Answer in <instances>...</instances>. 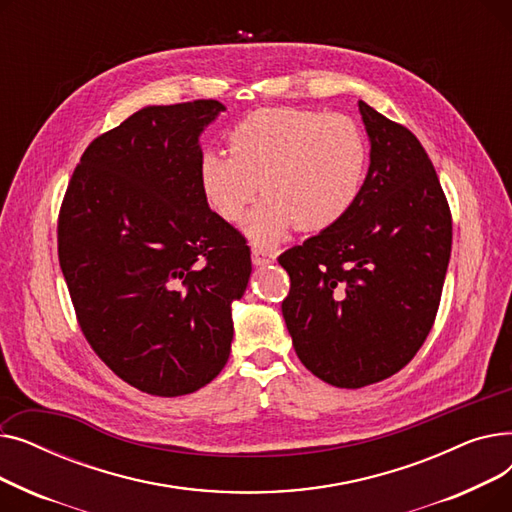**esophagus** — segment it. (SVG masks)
Masks as SVG:
<instances>
[{"label":"esophagus","mask_w":512,"mask_h":512,"mask_svg":"<svg viewBox=\"0 0 512 512\" xmlns=\"http://www.w3.org/2000/svg\"><path fill=\"white\" fill-rule=\"evenodd\" d=\"M251 259H253V265H267V263H272L276 259V255L272 251L261 249V247H253Z\"/></svg>","instance_id":"1"}]
</instances>
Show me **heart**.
<instances>
[{
    "label": "heart",
    "instance_id": "1",
    "mask_svg": "<svg viewBox=\"0 0 512 512\" xmlns=\"http://www.w3.org/2000/svg\"><path fill=\"white\" fill-rule=\"evenodd\" d=\"M226 141L228 153L209 151L201 159V193L224 222L238 224L261 182L267 197L247 226L259 245H274L297 226L328 230L363 193L369 145L348 116L263 107L238 120Z\"/></svg>",
    "mask_w": 512,
    "mask_h": 512
}]
</instances>
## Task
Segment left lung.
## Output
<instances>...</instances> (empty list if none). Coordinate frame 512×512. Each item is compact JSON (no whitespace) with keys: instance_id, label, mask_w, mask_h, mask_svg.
I'll return each instance as SVG.
<instances>
[{"instance_id":"8db88e82","label":"left lung","mask_w":512,"mask_h":512,"mask_svg":"<svg viewBox=\"0 0 512 512\" xmlns=\"http://www.w3.org/2000/svg\"><path fill=\"white\" fill-rule=\"evenodd\" d=\"M371 141L363 193L344 220L284 251L282 301L301 363L336 388L405 367L432 332L452 249V215L415 134L359 101Z\"/></svg>"}]
</instances>
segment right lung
<instances>
[{"instance_id": "obj_1", "label": "right lung", "mask_w": 512, "mask_h": 512, "mask_svg": "<svg viewBox=\"0 0 512 512\" xmlns=\"http://www.w3.org/2000/svg\"><path fill=\"white\" fill-rule=\"evenodd\" d=\"M215 99L149 105L85 149L58 215L76 321L120 380L191 394L230 355L232 301L251 276L247 238L211 211L199 134Z\"/></svg>"}]
</instances>
